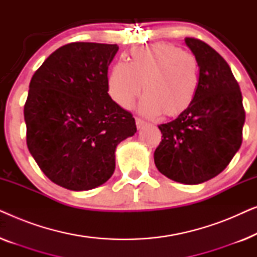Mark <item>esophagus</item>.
Segmentation results:
<instances>
[{"instance_id":"1","label":"esophagus","mask_w":257,"mask_h":257,"mask_svg":"<svg viewBox=\"0 0 257 257\" xmlns=\"http://www.w3.org/2000/svg\"><path fill=\"white\" fill-rule=\"evenodd\" d=\"M136 125H137V127L138 128H142L143 126H145L146 125V122L143 120V119H140V118H136Z\"/></svg>"}]
</instances>
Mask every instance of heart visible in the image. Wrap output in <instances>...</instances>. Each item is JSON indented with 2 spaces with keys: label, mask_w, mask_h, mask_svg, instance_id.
Instances as JSON below:
<instances>
[{
  "label": "heart",
  "mask_w": 257,
  "mask_h": 257,
  "mask_svg": "<svg viewBox=\"0 0 257 257\" xmlns=\"http://www.w3.org/2000/svg\"><path fill=\"white\" fill-rule=\"evenodd\" d=\"M143 91L139 112L146 117L166 118L185 113L200 85L199 63L192 54L168 43H157L131 51L130 63L118 62L107 77V92L120 107L127 108Z\"/></svg>",
  "instance_id": "b5f03b06"
}]
</instances>
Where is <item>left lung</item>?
<instances>
[{
	"mask_svg": "<svg viewBox=\"0 0 257 257\" xmlns=\"http://www.w3.org/2000/svg\"><path fill=\"white\" fill-rule=\"evenodd\" d=\"M199 63L200 85L192 106L159 125L154 164L161 174L186 185L202 184L228 166L242 144L245 112L228 63L205 42L186 37Z\"/></svg>",
	"mask_w": 257,
	"mask_h": 257,
	"instance_id": "left-lung-1",
	"label": "left lung"
}]
</instances>
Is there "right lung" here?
<instances>
[{"instance_id":"obj_1","label":"right lung","mask_w":257,"mask_h":257,"mask_svg":"<svg viewBox=\"0 0 257 257\" xmlns=\"http://www.w3.org/2000/svg\"><path fill=\"white\" fill-rule=\"evenodd\" d=\"M117 44L75 42L45 59L24 105L27 145L42 172L70 191H89L113 174L115 149L137 132L135 118L107 93Z\"/></svg>"}]
</instances>
